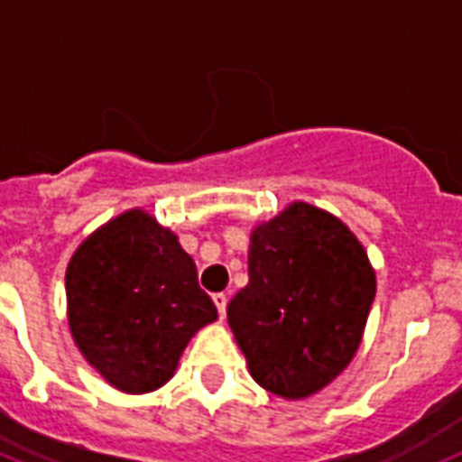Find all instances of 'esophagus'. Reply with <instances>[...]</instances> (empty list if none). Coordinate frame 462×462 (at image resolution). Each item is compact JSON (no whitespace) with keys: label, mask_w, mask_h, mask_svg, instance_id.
I'll list each match as a JSON object with an SVG mask.
<instances>
[{"label":"esophagus","mask_w":462,"mask_h":462,"mask_svg":"<svg viewBox=\"0 0 462 462\" xmlns=\"http://www.w3.org/2000/svg\"><path fill=\"white\" fill-rule=\"evenodd\" d=\"M212 302L217 304V311H219V316L224 319V314H226V302H228L226 292H215V295H212Z\"/></svg>","instance_id":"1"}]
</instances>
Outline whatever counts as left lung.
Here are the masks:
<instances>
[{"label": "left lung", "instance_id": "obj_1", "mask_svg": "<svg viewBox=\"0 0 462 462\" xmlns=\"http://www.w3.org/2000/svg\"><path fill=\"white\" fill-rule=\"evenodd\" d=\"M250 283L228 302V326L254 383L307 399L345 371L361 345L375 272L330 212L291 203L250 236Z\"/></svg>", "mask_w": 462, "mask_h": 462}]
</instances>
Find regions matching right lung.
<instances>
[{
    "label": "right lung",
    "instance_id": "1",
    "mask_svg": "<svg viewBox=\"0 0 462 462\" xmlns=\"http://www.w3.org/2000/svg\"><path fill=\"white\" fill-rule=\"evenodd\" d=\"M66 295L82 356L127 394L162 387L190 337L217 319L193 259L143 209L122 212L75 250Z\"/></svg>",
    "mask_w": 462,
    "mask_h": 462
}]
</instances>
